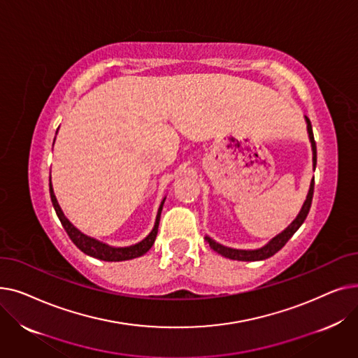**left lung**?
Here are the masks:
<instances>
[{"mask_svg": "<svg viewBox=\"0 0 358 358\" xmlns=\"http://www.w3.org/2000/svg\"><path fill=\"white\" fill-rule=\"evenodd\" d=\"M306 120V127H308V135H309V141H310V146H312V161H313V171L316 168V143L313 139V131H312V124L310 120L305 116ZM313 185H315V178H312L310 181V187H309V192L306 196V200L302 206V209H300L299 215L296 216V219L289 224V227L281 231L278 235H275L273 239H270L264 247L257 248V250H236V248H229V247H224L222 243L216 242L215 239H212L210 236L206 235L204 239L209 242V245L213 251H216L217 254L223 255L224 258H229V259H238V261H261V259H266L273 257L277 251H280L286 245V242L294 235V232L302 227V223L305 222L309 210H310V204H312V197H313Z\"/></svg>", "mask_w": 358, "mask_h": 358, "instance_id": "left-lung-1", "label": "left lung"}]
</instances>
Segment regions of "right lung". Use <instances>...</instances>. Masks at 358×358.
I'll return each mask as SVG.
<instances>
[{
  "instance_id": "right-lung-1",
  "label": "right lung",
  "mask_w": 358,
  "mask_h": 358,
  "mask_svg": "<svg viewBox=\"0 0 358 358\" xmlns=\"http://www.w3.org/2000/svg\"><path fill=\"white\" fill-rule=\"evenodd\" d=\"M56 134H58V131H56ZM49 192H50V200H52V204H53V209H55L56 215H58L64 229L66 231V234L71 238V241L84 254H87L90 257H94V258L103 259V261H126V259H134V258H138V257L146 254L150 250V247L154 245L157 234H158V224H159V217H161V212H162V206H164L165 197L162 199V201L159 204V209H158V213H157L154 228H152V231L149 232V235L146 238H143L141 242L134 243V245L111 247V245H108V243H106V242H101V241H99L96 238H92V236H88V235L83 234L80 229L75 228L73 224L66 219V216L64 215L61 206H59L58 200H56V196L53 193V187H52L50 177H49Z\"/></svg>"
}]
</instances>
